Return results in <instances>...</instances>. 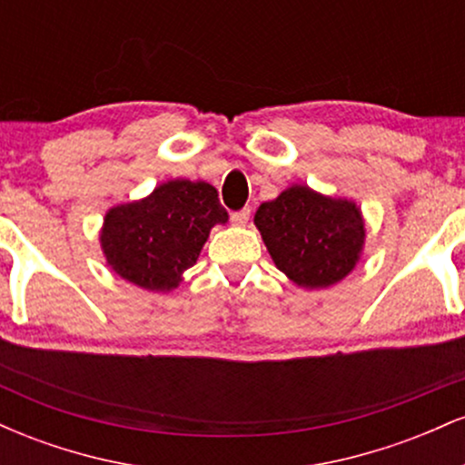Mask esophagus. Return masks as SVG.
Returning a JSON list of instances; mask_svg holds the SVG:
<instances>
[{
    "label": "esophagus",
    "instance_id": "1",
    "mask_svg": "<svg viewBox=\"0 0 465 465\" xmlns=\"http://www.w3.org/2000/svg\"><path fill=\"white\" fill-rule=\"evenodd\" d=\"M249 216H251V210H249V207H244V210L233 212L232 223H236V225H244V223L249 221Z\"/></svg>",
    "mask_w": 465,
    "mask_h": 465
}]
</instances>
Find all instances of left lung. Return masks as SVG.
<instances>
[{
  "label": "left lung",
  "instance_id": "8db88e82",
  "mask_svg": "<svg viewBox=\"0 0 465 465\" xmlns=\"http://www.w3.org/2000/svg\"><path fill=\"white\" fill-rule=\"evenodd\" d=\"M271 258L303 288L332 286L354 269L362 249V218L351 201L328 199L292 185L255 212Z\"/></svg>",
  "mask_w": 465,
  "mask_h": 465
}]
</instances>
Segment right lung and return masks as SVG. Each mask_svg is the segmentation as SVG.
I'll return each instance as SVG.
<instances>
[{
	"instance_id": "right-lung-1",
	"label": "right lung",
	"mask_w": 465,
	"mask_h": 465,
	"mask_svg": "<svg viewBox=\"0 0 465 465\" xmlns=\"http://www.w3.org/2000/svg\"><path fill=\"white\" fill-rule=\"evenodd\" d=\"M225 221L216 188L177 179L148 199L114 207L100 240L117 275L148 291H170L196 262L210 229Z\"/></svg>"
}]
</instances>
